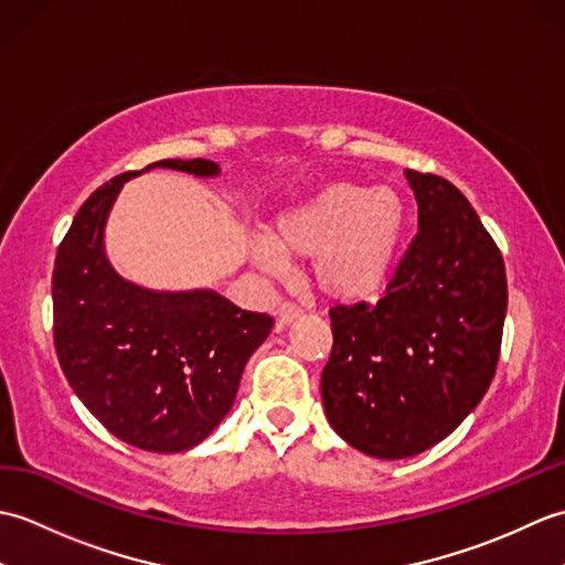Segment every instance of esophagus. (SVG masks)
Here are the masks:
<instances>
[{
    "label": "esophagus",
    "instance_id": "34e87169",
    "mask_svg": "<svg viewBox=\"0 0 565 565\" xmlns=\"http://www.w3.org/2000/svg\"><path fill=\"white\" fill-rule=\"evenodd\" d=\"M301 316H303V310L298 308L296 303H291V301H284V303L279 306V310H276V318H279L281 326H289V322L298 320Z\"/></svg>",
    "mask_w": 565,
    "mask_h": 565
}]
</instances>
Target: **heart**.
<instances>
[{"mask_svg":"<svg viewBox=\"0 0 565 565\" xmlns=\"http://www.w3.org/2000/svg\"><path fill=\"white\" fill-rule=\"evenodd\" d=\"M407 206L393 186L338 182L294 203L271 221L255 259L279 269L281 259H313L310 279L338 303L374 298L398 264Z\"/></svg>","mask_w":565,"mask_h":565,"instance_id":"heart-1","label":"heart"}]
</instances>
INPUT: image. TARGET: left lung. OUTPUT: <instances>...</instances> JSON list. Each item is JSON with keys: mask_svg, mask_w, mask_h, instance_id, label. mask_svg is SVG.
Returning <instances> with one entry per match:
<instances>
[{"mask_svg": "<svg viewBox=\"0 0 565 565\" xmlns=\"http://www.w3.org/2000/svg\"><path fill=\"white\" fill-rule=\"evenodd\" d=\"M417 235L376 306H334L320 393L338 435L376 459L449 437L495 376L508 310L505 264L447 179L405 170Z\"/></svg>", "mask_w": 565, "mask_h": 565, "instance_id": "8db88e82", "label": "left lung"}]
</instances>
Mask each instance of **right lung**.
Listing matches in <instances>:
<instances>
[{
  "label": "right lung",
  "mask_w": 565,
  "mask_h": 565,
  "mask_svg": "<svg viewBox=\"0 0 565 565\" xmlns=\"http://www.w3.org/2000/svg\"><path fill=\"white\" fill-rule=\"evenodd\" d=\"M218 177L211 160H160L146 170ZM126 172L82 203L53 271V334L63 374L87 411L130 447H196L231 413L247 359L274 320L211 289L154 291L124 279L104 227Z\"/></svg>",
  "instance_id": "add662e5"
}]
</instances>
